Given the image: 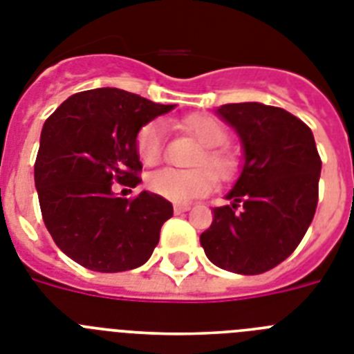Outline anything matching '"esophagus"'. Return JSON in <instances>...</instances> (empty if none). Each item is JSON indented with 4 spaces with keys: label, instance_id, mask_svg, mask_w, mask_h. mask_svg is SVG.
Masks as SVG:
<instances>
[{
    "label": "esophagus",
    "instance_id": "34e87169",
    "mask_svg": "<svg viewBox=\"0 0 354 354\" xmlns=\"http://www.w3.org/2000/svg\"><path fill=\"white\" fill-rule=\"evenodd\" d=\"M187 210H191V205H189V203H178V205H174V212H176V214L187 212Z\"/></svg>",
    "mask_w": 354,
    "mask_h": 354
}]
</instances>
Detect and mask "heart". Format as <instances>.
<instances>
[{"instance_id":"heart-1","label":"heart","mask_w":354,"mask_h":354,"mask_svg":"<svg viewBox=\"0 0 354 354\" xmlns=\"http://www.w3.org/2000/svg\"><path fill=\"white\" fill-rule=\"evenodd\" d=\"M189 135L205 145L196 165H207L208 169L194 171H178L163 167L151 172L147 185L154 194L162 196L174 203H185L201 196L209 194L216 187V177L228 178L236 171V156L228 149L221 147L228 140V133L221 122L209 115H191L180 124ZM136 154L145 165H156L163 156V126L162 122H147L136 135Z\"/></svg>"}]
</instances>
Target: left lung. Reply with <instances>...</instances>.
Listing matches in <instances>:
<instances>
[{
    "label": "left lung",
    "instance_id": "obj_1",
    "mask_svg": "<svg viewBox=\"0 0 354 354\" xmlns=\"http://www.w3.org/2000/svg\"><path fill=\"white\" fill-rule=\"evenodd\" d=\"M216 113L239 136L245 162L225 196L230 205L212 209L200 243L219 268L257 275L302 241L317 210L322 162L310 127L286 109L241 102Z\"/></svg>",
    "mask_w": 354,
    "mask_h": 354
}]
</instances>
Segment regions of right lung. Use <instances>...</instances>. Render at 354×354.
I'll return each mask as SVG.
<instances>
[{
  "mask_svg": "<svg viewBox=\"0 0 354 354\" xmlns=\"http://www.w3.org/2000/svg\"><path fill=\"white\" fill-rule=\"evenodd\" d=\"M171 109L174 104L97 88L71 95L44 122L34 165L41 212L55 245L84 268H138L158 245L171 201L149 191L118 198L113 183L142 182L136 135Z\"/></svg>",
  "mask_w": 354,
  "mask_h": 354,
  "instance_id": "add662e5",
  "label": "right lung"
}]
</instances>
